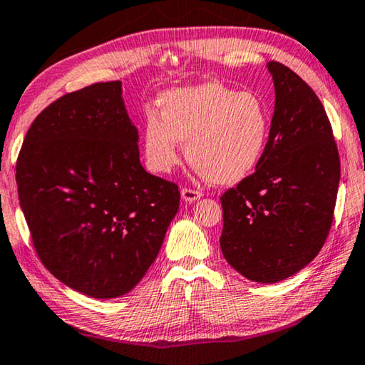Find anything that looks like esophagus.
<instances>
[{"label":"esophagus","mask_w":365,"mask_h":365,"mask_svg":"<svg viewBox=\"0 0 365 365\" xmlns=\"http://www.w3.org/2000/svg\"><path fill=\"white\" fill-rule=\"evenodd\" d=\"M181 195H182L184 200L194 202V200H199L202 197V192H200V190H195V189H190V187H182Z\"/></svg>","instance_id":"obj_1"}]
</instances>
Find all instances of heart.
Here are the masks:
<instances>
[{
  "mask_svg": "<svg viewBox=\"0 0 365 365\" xmlns=\"http://www.w3.org/2000/svg\"><path fill=\"white\" fill-rule=\"evenodd\" d=\"M158 108L160 115L145 112L142 125L151 171L170 173L181 158V142L189 165L214 184H237L259 165L271 117L257 94L205 81L163 93Z\"/></svg>",
  "mask_w": 365,
  "mask_h": 365,
  "instance_id": "heart-1",
  "label": "heart"
}]
</instances>
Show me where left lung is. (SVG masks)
<instances>
[{"label":"left lung","instance_id":"1","mask_svg":"<svg viewBox=\"0 0 365 365\" xmlns=\"http://www.w3.org/2000/svg\"><path fill=\"white\" fill-rule=\"evenodd\" d=\"M276 108L259 165L222 194V253L246 279L274 284L304 269L331 230L341 163L315 91L269 61Z\"/></svg>","mask_w":365,"mask_h":365}]
</instances>
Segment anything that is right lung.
Instances as JSON below:
<instances>
[{"label": "right lung", "instance_id": "obj_1", "mask_svg": "<svg viewBox=\"0 0 365 365\" xmlns=\"http://www.w3.org/2000/svg\"><path fill=\"white\" fill-rule=\"evenodd\" d=\"M120 81L48 104L16 161L34 250L55 277L94 299L135 287L179 209L178 184L143 170Z\"/></svg>", "mask_w": 365, "mask_h": 365}]
</instances>
